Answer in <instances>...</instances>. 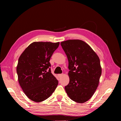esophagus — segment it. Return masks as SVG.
<instances>
[{
    "label": "esophagus",
    "mask_w": 121,
    "mask_h": 121,
    "mask_svg": "<svg viewBox=\"0 0 121 121\" xmlns=\"http://www.w3.org/2000/svg\"><path fill=\"white\" fill-rule=\"evenodd\" d=\"M63 76V74H58V77H59V78Z\"/></svg>",
    "instance_id": "1"
}]
</instances>
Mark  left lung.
Instances as JSON below:
<instances>
[{"label":"left lung","mask_w":121,"mask_h":121,"mask_svg":"<svg viewBox=\"0 0 121 121\" xmlns=\"http://www.w3.org/2000/svg\"><path fill=\"white\" fill-rule=\"evenodd\" d=\"M60 45L69 61V82L65 90L71 99L84 103L93 96L101 75L100 60L91 47L80 40H68Z\"/></svg>","instance_id":"1"}]
</instances>
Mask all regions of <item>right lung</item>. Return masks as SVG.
Instances as JSON below:
<instances>
[{
    "label": "right lung",
    "mask_w": 121,
    "mask_h": 121,
    "mask_svg": "<svg viewBox=\"0 0 121 121\" xmlns=\"http://www.w3.org/2000/svg\"><path fill=\"white\" fill-rule=\"evenodd\" d=\"M60 42H34L20 56L17 67L18 81L25 94L36 102L52 94L58 80L51 72L50 59Z\"/></svg>",
    "instance_id": "obj_1"
}]
</instances>
